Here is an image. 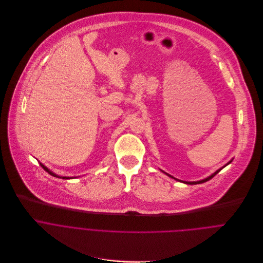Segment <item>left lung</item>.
<instances>
[{"instance_id":"left-lung-1","label":"left lung","mask_w":263,"mask_h":263,"mask_svg":"<svg viewBox=\"0 0 263 263\" xmlns=\"http://www.w3.org/2000/svg\"><path fill=\"white\" fill-rule=\"evenodd\" d=\"M232 161H233V159H232V160H231V161H229V162H228V163H227V164H226V165H225V166H223V167H222V168H220V169H218V170H217V171H216V172H214V173H213V174H212V175H209V176H207V177H206V178H204V179H201V180H198V181H183V180H180V179H177V178H175V177H173V176H172V175H170V174H168V173H166V172H165V171H163V170H162V169H160V170H161V171H162V172H163V173H164V174H166V175H167V176H169V177H171V178H173V179H174V180H177V181H180V182H182V183H185V184H199V183H203V182H206V181H208V180H209V179H212V178H213V177H214V176H216V175H217V174H218V173H219V172H220V171H221V170H222V169H223V168H225V167H226V166H228V165H229V164H230V163H231V162H232Z\"/></svg>"}]
</instances>
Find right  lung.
<instances>
[{
    "instance_id": "obj_1",
    "label": "right lung",
    "mask_w": 263,
    "mask_h": 263,
    "mask_svg": "<svg viewBox=\"0 0 263 263\" xmlns=\"http://www.w3.org/2000/svg\"><path fill=\"white\" fill-rule=\"evenodd\" d=\"M39 164H40V166L48 173V174H50V175H52V176H54V177H58V178H62V179H72V178H76V177H68V176H60V175H57L56 173H54V172H52V171H50L47 167H45L42 163H40L39 162Z\"/></svg>"
}]
</instances>
